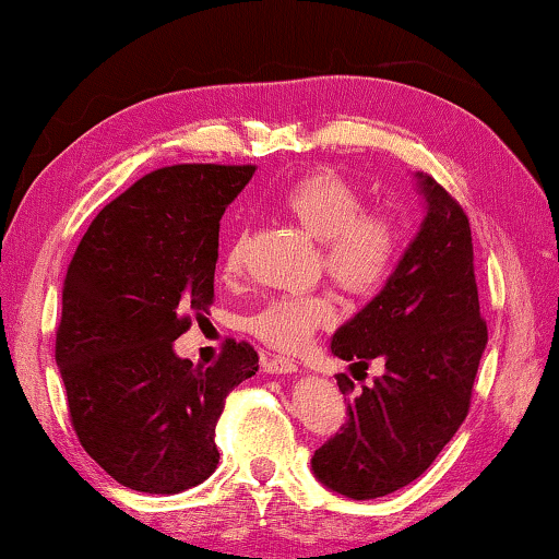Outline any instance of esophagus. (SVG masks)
<instances>
[{"label": "esophagus", "instance_id": "1", "mask_svg": "<svg viewBox=\"0 0 559 559\" xmlns=\"http://www.w3.org/2000/svg\"><path fill=\"white\" fill-rule=\"evenodd\" d=\"M264 371H270V373H293V371H297V364L293 361V358H287V356H272V358H266V361H264Z\"/></svg>", "mask_w": 559, "mask_h": 559}]
</instances>
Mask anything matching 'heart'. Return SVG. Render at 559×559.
Wrapping results in <instances>:
<instances>
[{"label": "heart", "instance_id": "obj_1", "mask_svg": "<svg viewBox=\"0 0 559 559\" xmlns=\"http://www.w3.org/2000/svg\"><path fill=\"white\" fill-rule=\"evenodd\" d=\"M280 211L320 241L318 270L343 293L371 295L394 272L402 251V224L384 209H364L356 186L331 170H312L280 195ZM247 236H234L221 259V272L234 280L243 266ZM333 320V300L325 293L272 297L243 318V328L259 341L282 350H297L312 333Z\"/></svg>", "mask_w": 559, "mask_h": 559}]
</instances>
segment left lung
Segmentation results:
<instances>
[{
  "mask_svg": "<svg viewBox=\"0 0 559 559\" xmlns=\"http://www.w3.org/2000/svg\"><path fill=\"white\" fill-rule=\"evenodd\" d=\"M417 182L427 203L423 228L384 289L331 341L343 361L386 366L312 455L320 484L356 501L400 491L430 468L468 415L488 341L468 216L430 175L417 173ZM335 379L343 394L354 392L346 373Z\"/></svg>",
  "mask_w": 559,
  "mask_h": 559,
  "instance_id": "left-lung-1",
  "label": "left lung"
}]
</instances>
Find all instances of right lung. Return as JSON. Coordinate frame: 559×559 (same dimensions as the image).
<instances>
[{
	"label": "right lung",
	"mask_w": 559,
	"mask_h": 559,
	"mask_svg": "<svg viewBox=\"0 0 559 559\" xmlns=\"http://www.w3.org/2000/svg\"><path fill=\"white\" fill-rule=\"evenodd\" d=\"M254 165H173L91 221L66 274L56 361L83 450L121 486L180 493L218 465L226 396L259 371L247 341L193 366L173 341L213 305L218 221Z\"/></svg>",
	"instance_id": "obj_1"
}]
</instances>
